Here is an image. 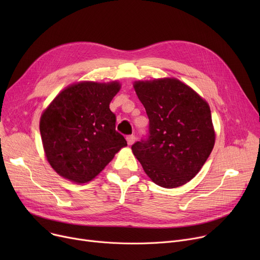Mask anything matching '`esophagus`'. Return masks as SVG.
<instances>
[{
	"mask_svg": "<svg viewBox=\"0 0 260 260\" xmlns=\"http://www.w3.org/2000/svg\"><path fill=\"white\" fill-rule=\"evenodd\" d=\"M135 140H136L135 135H129V136H127V137H126V141H127L128 145H132L135 142Z\"/></svg>",
	"mask_w": 260,
	"mask_h": 260,
	"instance_id": "obj_1",
	"label": "esophagus"
}]
</instances>
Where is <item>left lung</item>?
Instances as JSON below:
<instances>
[{
    "label": "left lung",
    "mask_w": 260,
    "mask_h": 260,
    "mask_svg": "<svg viewBox=\"0 0 260 260\" xmlns=\"http://www.w3.org/2000/svg\"><path fill=\"white\" fill-rule=\"evenodd\" d=\"M134 87L149 120L147 136L132 145L134 155L156 184H185L214 147L209 104L177 79L139 81Z\"/></svg>",
    "instance_id": "8db88e82"
}]
</instances>
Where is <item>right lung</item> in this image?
I'll use <instances>...</instances> for the list:
<instances>
[{
  "label": "right lung",
  "instance_id": "1",
  "mask_svg": "<svg viewBox=\"0 0 260 260\" xmlns=\"http://www.w3.org/2000/svg\"><path fill=\"white\" fill-rule=\"evenodd\" d=\"M119 89L118 82H82L62 90L45 109L40 133L46 158L60 176L88 182L127 145L109 109Z\"/></svg>",
  "mask_w": 260,
  "mask_h": 260
}]
</instances>
